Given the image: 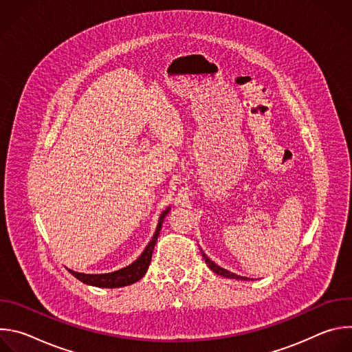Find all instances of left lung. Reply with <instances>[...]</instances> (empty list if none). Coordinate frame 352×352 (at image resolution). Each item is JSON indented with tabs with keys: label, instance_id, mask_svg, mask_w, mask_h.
Segmentation results:
<instances>
[{
	"label": "left lung",
	"instance_id": "obj_1",
	"mask_svg": "<svg viewBox=\"0 0 352 352\" xmlns=\"http://www.w3.org/2000/svg\"><path fill=\"white\" fill-rule=\"evenodd\" d=\"M202 250V249H200ZM202 256H204V259H205V262H206V265L209 266V269H212L216 274H220V276H223V277H227V278H235V280H249L248 277H242V276H238V274H235V273H231V272H228V270H226V269H223V267H220L219 265H216L213 261H210L206 255H205V252L202 250Z\"/></svg>",
	"mask_w": 352,
	"mask_h": 352
}]
</instances>
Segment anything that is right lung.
<instances>
[{"label": "right lung", "instance_id": "add662e5", "mask_svg": "<svg viewBox=\"0 0 352 352\" xmlns=\"http://www.w3.org/2000/svg\"><path fill=\"white\" fill-rule=\"evenodd\" d=\"M170 209L171 208H167L162 213V216L159 219L156 232H155L152 241L147 243V246L144 248L142 255L133 263H131L129 266H126L124 269H120L117 272L104 273V274H85V273H78V272H74V270H69V269H68V272L72 276H75L78 280H80L82 283H85L87 285L102 287V288H120V287H125V285H129V284H133V283L139 281L148 269L150 261H152L155 245H156L157 238H159L160 231H162L163 221H164L167 213L170 212Z\"/></svg>", "mask_w": 352, "mask_h": 352}]
</instances>
